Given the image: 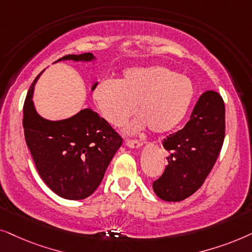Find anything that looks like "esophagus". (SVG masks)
I'll use <instances>...</instances> for the list:
<instances>
[{"mask_svg":"<svg viewBox=\"0 0 252 252\" xmlns=\"http://www.w3.org/2000/svg\"><path fill=\"white\" fill-rule=\"evenodd\" d=\"M126 145L129 147V149H139L140 146L143 145L142 143L138 142V140H130V139H126Z\"/></svg>","mask_w":252,"mask_h":252,"instance_id":"esophagus-1","label":"esophagus"}]
</instances>
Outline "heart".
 I'll return each mask as SVG.
<instances>
[{"mask_svg":"<svg viewBox=\"0 0 252 252\" xmlns=\"http://www.w3.org/2000/svg\"><path fill=\"white\" fill-rule=\"evenodd\" d=\"M193 96L189 77L160 65L126 69L119 82L103 79L93 91L100 114L112 126H121L138 105L140 115L126 126L130 133L147 126L154 133L172 131L186 117Z\"/></svg>","mask_w":252,"mask_h":252,"instance_id":"b5f03b06","label":"heart"}]
</instances>
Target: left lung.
Returning a JSON list of instances; mask_svg holds the SVG:
<instances>
[{
	"label": "left lung",
	"instance_id": "obj_1",
	"mask_svg": "<svg viewBox=\"0 0 252 252\" xmlns=\"http://www.w3.org/2000/svg\"><path fill=\"white\" fill-rule=\"evenodd\" d=\"M224 139V103L214 91L203 93L183 129L163 139L168 165L153 182V191L166 202H181L203 186Z\"/></svg>",
	"mask_w": 252,
	"mask_h": 252
}]
</instances>
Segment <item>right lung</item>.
Here are the masks:
<instances>
[{"mask_svg": "<svg viewBox=\"0 0 252 252\" xmlns=\"http://www.w3.org/2000/svg\"><path fill=\"white\" fill-rule=\"evenodd\" d=\"M61 61L95 62L96 56L65 55L54 63ZM40 75L30 87L23 109L26 145L40 177L53 192L64 199H85L100 186L122 138L91 108L63 120L42 117L33 102ZM98 83L92 85V92Z\"/></svg>", "mask_w": 252, "mask_h": 252, "instance_id": "1", "label": "right lung"}]
</instances>
